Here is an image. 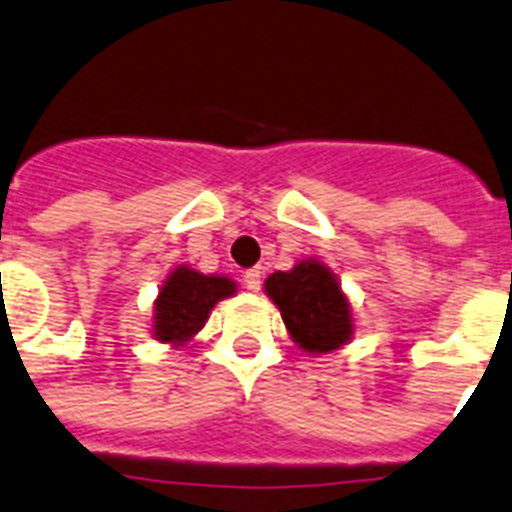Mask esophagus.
<instances>
[{
    "instance_id": "esophagus-1",
    "label": "esophagus",
    "mask_w": 512,
    "mask_h": 512,
    "mask_svg": "<svg viewBox=\"0 0 512 512\" xmlns=\"http://www.w3.org/2000/svg\"><path fill=\"white\" fill-rule=\"evenodd\" d=\"M244 286L250 288V291H252V293H257V291H260V286H262L260 270H257V268L247 270V273H244Z\"/></svg>"
}]
</instances>
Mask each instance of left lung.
Masks as SVG:
<instances>
[{
	"mask_svg": "<svg viewBox=\"0 0 512 512\" xmlns=\"http://www.w3.org/2000/svg\"><path fill=\"white\" fill-rule=\"evenodd\" d=\"M265 293L281 311L288 335L306 355L345 348L355 335V311L342 283L322 260L304 257L265 278Z\"/></svg>",
	"mask_w": 512,
	"mask_h": 512,
	"instance_id": "left-lung-1",
	"label": "left lung"
}]
</instances>
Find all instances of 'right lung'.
<instances>
[{"mask_svg": "<svg viewBox=\"0 0 512 512\" xmlns=\"http://www.w3.org/2000/svg\"><path fill=\"white\" fill-rule=\"evenodd\" d=\"M234 293L237 281L229 275H206L190 265H175L151 304V337L170 348L188 345L206 327L213 306Z\"/></svg>", "mask_w": 512, "mask_h": 512, "instance_id": "right-lung-1", "label": "right lung"}]
</instances>
